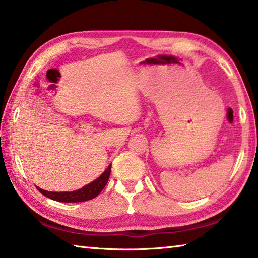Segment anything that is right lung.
<instances>
[{"label": "right lung", "mask_w": 258, "mask_h": 258, "mask_svg": "<svg viewBox=\"0 0 258 258\" xmlns=\"http://www.w3.org/2000/svg\"><path fill=\"white\" fill-rule=\"evenodd\" d=\"M111 172V165L108 166V168L104 171L101 176L98 177L97 180L93 181L90 184L83 186L82 189L72 191V192H50L42 190L40 187H37V190L41 192L42 195H44L45 197L56 200V202L61 203H82L86 202V200H91L97 197V196L103 190V187L106 186L109 180V175Z\"/></svg>", "instance_id": "add662e5"}]
</instances>
